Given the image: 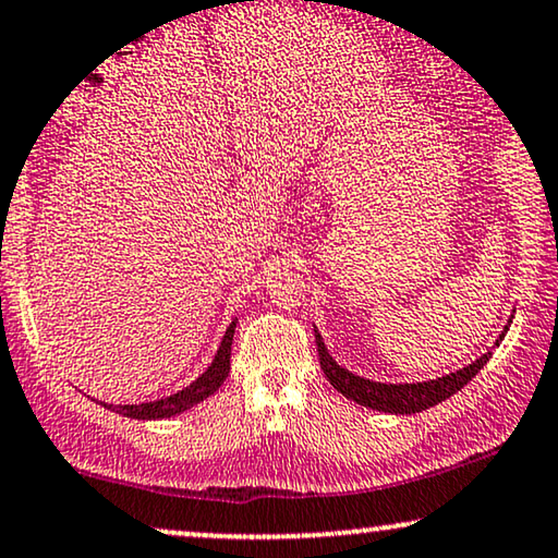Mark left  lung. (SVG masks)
I'll list each match as a JSON object with an SVG mask.
<instances>
[{"label": "left lung", "mask_w": 558, "mask_h": 558, "mask_svg": "<svg viewBox=\"0 0 558 558\" xmlns=\"http://www.w3.org/2000/svg\"><path fill=\"white\" fill-rule=\"evenodd\" d=\"M505 332H508V328L502 330L500 341L505 338ZM500 341L495 345H500ZM315 343H317V356H320V368L338 392L349 397L353 402L364 404V408H372L379 412H395V415H412V412H423L433 408V404L448 400V397L459 392V389H464L469 381L482 372L484 364L492 359V351H489L476 359L474 364L459 368V372L438 376V379H430V381H417V385H381V381L364 379V376H356L351 374L349 368L338 366L336 359H332L328 349H325L320 332L317 330H315Z\"/></svg>", "instance_id": "obj_1"}]
</instances>
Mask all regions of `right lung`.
<instances>
[{
  "label": "right lung",
  "mask_w": 558,
  "mask_h": 558,
  "mask_svg": "<svg viewBox=\"0 0 558 558\" xmlns=\"http://www.w3.org/2000/svg\"><path fill=\"white\" fill-rule=\"evenodd\" d=\"M233 332H235V320L230 323L226 336H222L220 349H217L213 364L207 366V372L197 376V379H194L190 387H184L182 392L163 397V400H156V402L118 404V408L107 404V408L120 412V415L125 417H135V421H161V417L179 415V412L190 410L202 400H207L209 395L217 392V387H220L222 381H226V376L230 374V345H233Z\"/></svg>",
  "instance_id": "obj_1"
}]
</instances>
